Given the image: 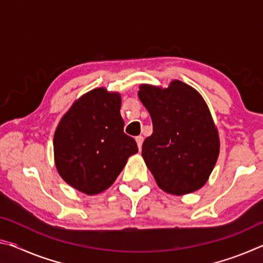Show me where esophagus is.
<instances>
[{
	"mask_svg": "<svg viewBox=\"0 0 263 263\" xmlns=\"http://www.w3.org/2000/svg\"><path fill=\"white\" fill-rule=\"evenodd\" d=\"M136 141H137L138 148L141 149V146H142V141H144V138H142L141 136H138V137H136Z\"/></svg>",
	"mask_w": 263,
	"mask_h": 263,
	"instance_id": "obj_1",
	"label": "esophagus"
}]
</instances>
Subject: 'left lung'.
<instances>
[{"label": "left lung", "instance_id": "8db88e82", "mask_svg": "<svg viewBox=\"0 0 263 263\" xmlns=\"http://www.w3.org/2000/svg\"><path fill=\"white\" fill-rule=\"evenodd\" d=\"M138 96L151 115L153 133L141 155L160 189L185 195L201 189L215 168L219 135L205 101L189 84H140Z\"/></svg>", "mask_w": 263, "mask_h": 263}]
</instances>
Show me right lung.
<instances>
[{"mask_svg":"<svg viewBox=\"0 0 263 263\" xmlns=\"http://www.w3.org/2000/svg\"><path fill=\"white\" fill-rule=\"evenodd\" d=\"M119 92L95 88L74 102L53 138L57 171L66 183L87 195L112 185L127 159L138 152L124 133Z\"/></svg>","mask_w":263,"mask_h":263,"instance_id":"obj_1","label":"right lung"}]
</instances>
